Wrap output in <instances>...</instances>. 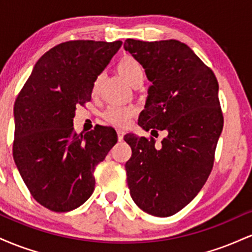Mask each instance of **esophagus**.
<instances>
[{
	"label": "esophagus",
	"mask_w": 252,
	"mask_h": 252,
	"mask_svg": "<svg viewBox=\"0 0 252 252\" xmlns=\"http://www.w3.org/2000/svg\"><path fill=\"white\" fill-rule=\"evenodd\" d=\"M117 135H118V141H123L124 131H123L122 129H118V130H117Z\"/></svg>",
	"instance_id": "esophagus-1"
}]
</instances>
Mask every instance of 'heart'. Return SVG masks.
I'll use <instances>...</instances> for the list:
<instances>
[{
  "instance_id": "b5f03b06",
  "label": "heart",
  "mask_w": 252,
  "mask_h": 252,
  "mask_svg": "<svg viewBox=\"0 0 252 252\" xmlns=\"http://www.w3.org/2000/svg\"><path fill=\"white\" fill-rule=\"evenodd\" d=\"M117 72L128 84H131L137 78H143V67L138 60L135 58L126 56L121 58L117 63ZM98 80L94 83V90L97 89ZM136 112L135 106L132 105H110L103 112V117L115 126H126L128 121L134 116Z\"/></svg>"
}]
</instances>
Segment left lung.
<instances>
[{"mask_svg": "<svg viewBox=\"0 0 252 252\" xmlns=\"http://www.w3.org/2000/svg\"><path fill=\"white\" fill-rule=\"evenodd\" d=\"M124 50L140 62L152 85L138 126L167 131L155 141L126 135L130 195L144 212L169 217L189 204L209 178L221 134L218 82L211 68L178 40L126 39Z\"/></svg>", "mask_w": 252, "mask_h": 252, "instance_id": "obj_1", "label": "left lung"}]
</instances>
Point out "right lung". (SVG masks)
I'll return each mask as SVG.
<instances>
[{
  "instance_id": "right-lung-1",
  "label": "right lung",
  "mask_w": 252,
  "mask_h": 252,
  "mask_svg": "<svg viewBox=\"0 0 252 252\" xmlns=\"http://www.w3.org/2000/svg\"><path fill=\"white\" fill-rule=\"evenodd\" d=\"M122 41L76 40L37 60L14 104L13 156L33 198L54 212L83 205L94 189V172L117 142L112 128L77 134V105L91 100L97 77Z\"/></svg>"
}]
</instances>
